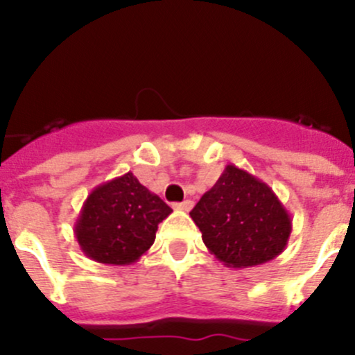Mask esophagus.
I'll return each mask as SVG.
<instances>
[{
    "label": "esophagus",
    "instance_id": "1",
    "mask_svg": "<svg viewBox=\"0 0 355 355\" xmlns=\"http://www.w3.org/2000/svg\"><path fill=\"white\" fill-rule=\"evenodd\" d=\"M192 206H194V202H192L191 199L184 200V202H175L173 204L175 209H178V211H191Z\"/></svg>",
    "mask_w": 355,
    "mask_h": 355
}]
</instances>
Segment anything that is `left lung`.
Masks as SVG:
<instances>
[{
  "instance_id": "obj_1",
  "label": "left lung",
  "mask_w": 355,
  "mask_h": 355,
  "mask_svg": "<svg viewBox=\"0 0 355 355\" xmlns=\"http://www.w3.org/2000/svg\"><path fill=\"white\" fill-rule=\"evenodd\" d=\"M191 218L207 250L230 268L275 259L284 252L292 232V218L273 189L235 164L225 166Z\"/></svg>"
}]
</instances>
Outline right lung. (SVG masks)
<instances>
[{"instance_id": "right-lung-1", "label": "right lung", "mask_w": 355, "mask_h": 355, "mask_svg": "<svg viewBox=\"0 0 355 355\" xmlns=\"http://www.w3.org/2000/svg\"><path fill=\"white\" fill-rule=\"evenodd\" d=\"M170 213L171 207L128 171L87 196L75 221V239L96 263L132 264L155 244L157 225Z\"/></svg>"}]
</instances>
